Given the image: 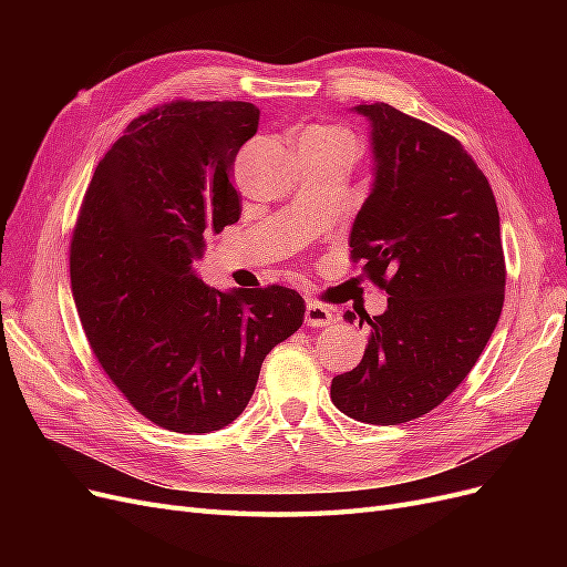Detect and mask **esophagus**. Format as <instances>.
Listing matches in <instances>:
<instances>
[{"label":"esophagus","instance_id":"1","mask_svg":"<svg viewBox=\"0 0 567 567\" xmlns=\"http://www.w3.org/2000/svg\"><path fill=\"white\" fill-rule=\"evenodd\" d=\"M331 321H333L331 307H323L317 300H307V307H305V323L307 326H329Z\"/></svg>","mask_w":567,"mask_h":567}]
</instances>
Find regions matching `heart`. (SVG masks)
I'll use <instances>...</instances> for the list:
<instances>
[{
  "instance_id": "1",
  "label": "heart",
  "mask_w": 567,
  "mask_h": 567,
  "mask_svg": "<svg viewBox=\"0 0 567 567\" xmlns=\"http://www.w3.org/2000/svg\"><path fill=\"white\" fill-rule=\"evenodd\" d=\"M312 130H317V132H329V134H348V132H342V130H338V127H312ZM350 136V134H348Z\"/></svg>"
}]
</instances>
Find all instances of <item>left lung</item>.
Here are the masks:
<instances>
[{"label":"left lung","mask_w":567,"mask_h":567,"mask_svg":"<svg viewBox=\"0 0 567 567\" xmlns=\"http://www.w3.org/2000/svg\"><path fill=\"white\" fill-rule=\"evenodd\" d=\"M354 111L371 123L375 167L350 255L390 298L383 315L362 317L369 346L362 362L336 375L331 400L354 421L398 425L450 398L499 321V210L452 134L381 101Z\"/></svg>","instance_id":"left-lung-1"}]
</instances>
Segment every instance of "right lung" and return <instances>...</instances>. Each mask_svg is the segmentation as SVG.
Wrapping results in <instances>:
<instances>
[{
  "label": "right lung",
  "instance_id": "right-lung-1",
  "mask_svg": "<svg viewBox=\"0 0 567 567\" xmlns=\"http://www.w3.org/2000/svg\"><path fill=\"white\" fill-rule=\"evenodd\" d=\"M248 101H173L134 117L99 161L71 241V286L101 369L142 416L213 433L241 416L265 357L293 336V288L221 293L194 271L205 238L241 217L236 153Z\"/></svg>",
  "mask_w": 567,
  "mask_h": 567
}]
</instances>
